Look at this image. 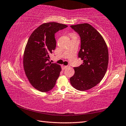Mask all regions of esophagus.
I'll use <instances>...</instances> for the list:
<instances>
[{
	"mask_svg": "<svg viewBox=\"0 0 126 126\" xmlns=\"http://www.w3.org/2000/svg\"><path fill=\"white\" fill-rule=\"evenodd\" d=\"M68 67H69V66H68V65H66V66H64V69H66V68H68Z\"/></svg>",
	"mask_w": 126,
	"mask_h": 126,
	"instance_id": "esophagus-1",
	"label": "esophagus"
}]
</instances>
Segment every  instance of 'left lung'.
<instances>
[{
	"mask_svg": "<svg viewBox=\"0 0 126 126\" xmlns=\"http://www.w3.org/2000/svg\"><path fill=\"white\" fill-rule=\"evenodd\" d=\"M81 38L79 57L83 63L75 67V74L70 79L75 89L84 91L95 87L101 82L107 70L108 47L100 33L89 24L71 25Z\"/></svg>",
	"mask_w": 126,
	"mask_h": 126,
	"instance_id": "left-lung-1",
	"label": "left lung"
}]
</instances>
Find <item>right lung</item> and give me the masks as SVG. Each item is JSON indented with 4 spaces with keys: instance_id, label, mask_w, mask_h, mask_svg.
Segmentation results:
<instances>
[{
    "instance_id": "obj_1",
    "label": "right lung",
    "mask_w": 126,
    "mask_h": 126,
    "mask_svg": "<svg viewBox=\"0 0 126 126\" xmlns=\"http://www.w3.org/2000/svg\"><path fill=\"white\" fill-rule=\"evenodd\" d=\"M67 27L55 22L43 24L28 39L24 53V68L30 83L41 92L53 89L60 76L61 66L50 62L49 55L56 48L55 34Z\"/></svg>"
}]
</instances>
